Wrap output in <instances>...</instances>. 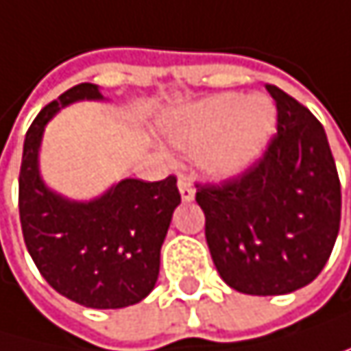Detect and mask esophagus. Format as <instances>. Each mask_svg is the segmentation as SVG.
Returning <instances> with one entry per match:
<instances>
[{"label": "esophagus", "mask_w": 351, "mask_h": 351, "mask_svg": "<svg viewBox=\"0 0 351 351\" xmlns=\"http://www.w3.org/2000/svg\"><path fill=\"white\" fill-rule=\"evenodd\" d=\"M179 191H181V199H183V202H193L195 189H193V185H191L189 179H185V177L179 179Z\"/></svg>", "instance_id": "esophagus-1"}]
</instances>
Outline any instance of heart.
<instances>
[{"label":"heart","instance_id":"obj_1","mask_svg":"<svg viewBox=\"0 0 351 351\" xmlns=\"http://www.w3.org/2000/svg\"><path fill=\"white\" fill-rule=\"evenodd\" d=\"M277 118V106L266 95L220 93L172 116L166 137L181 152H197L195 162L208 177L229 179L264 156Z\"/></svg>","mask_w":351,"mask_h":351}]
</instances>
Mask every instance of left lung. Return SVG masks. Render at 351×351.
<instances>
[{
	"label": "left lung",
	"mask_w": 351,
	"mask_h": 351,
	"mask_svg": "<svg viewBox=\"0 0 351 351\" xmlns=\"http://www.w3.org/2000/svg\"><path fill=\"white\" fill-rule=\"evenodd\" d=\"M277 135L243 174L197 185L206 241L222 281L247 295H283L327 264L341 220V185L322 124L274 85Z\"/></svg>",
	"instance_id": "obj_1"
}]
</instances>
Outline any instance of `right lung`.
Here are the masks:
<instances>
[{
	"label": "right lung",
	"mask_w": 351,
	"mask_h": 351,
	"mask_svg": "<svg viewBox=\"0 0 351 351\" xmlns=\"http://www.w3.org/2000/svg\"><path fill=\"white\" fill-rule=\"evenodd\" d=\"M101 101L97 85L81 83L47 104L24 137L18 208L27 250L43 279L85 308H127L156 287L160 250L181 204L177 179H122L89 202L51 191L39 172L45 124L74 101Z\"/></svg>",
	"instance_id": "1"
}]
</instances>
